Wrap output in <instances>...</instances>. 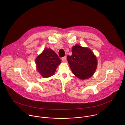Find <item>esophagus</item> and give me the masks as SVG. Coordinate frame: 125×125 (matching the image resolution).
Segmentation results:
<instances>
[{"label": "esophagus", "mask_w": 125, "mask_h": 125, "mask_svg": "<svg viewBox=\"0 0 125 125\" xmlns=\"http://www.w3.org/2000/svg\"><path fill=\"white\" fill-rule=\"evenodd\" d=\"M62 60L63 62H66V61H67V57H66V56L63 57L62 58Z\"/></svg>", "instance_id": "esophagus-1"}]
</instances>
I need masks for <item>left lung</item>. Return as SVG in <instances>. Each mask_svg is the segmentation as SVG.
Returning <instances> with one entry per match:
<instances>
[{
	"label": "left lung",
	"instance_id": "1",
	"mask_svg": "<svg viewBox=\"0 0 125 125\" xmlns=\"http://www.w3.org/2000/svg\"><path fill=\"white\" fill-rule=\"evenodd\" d=\"M72 52V55L67 56V60L73 74L82 80L92 77L97 67L96 58L92 51L77 44Z\"/></svg>",
	"mask_w": 125,
	"mask_h": 125
}]
</instances>
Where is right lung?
Returning a JSON list of instances; mask_svg holds the SVG:
<instances>
[{
	"label": "right lung",
	"instance_id": "obj_1",
	"mask_svg": "<svg viewBox=\"0 0 125 125\" xmlns=\"http://www.w3.org/2000/svg\"><path fill=\"white\" fill-rule=\"evenodd\" d=\"M61 60L56 53L52 49H45L35 60L37 69L44 78H48L54 74Z\"/></svg>",
	"mask_w": 125,
	"mask_h": 125
}]
</instances>
